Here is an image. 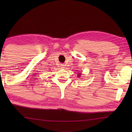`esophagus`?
I'll return each instance as SVG.
<instances>
[{"mask_svg":"<svg viewBox=\"0 0 132 132\" xmlns=\"http://www.w3.org/2000/svg\"><path fill=\"white\" fill-rule=\"evenodd\" d=\"M65 64H61V68H62V69H64V68H65Z\"/></svg>","mask_w":132,"mask_h":132,"instance_id":"34e87169","label":"esophagus"}]
</instances>
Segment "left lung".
Wrapping results in <instances>:
<instances>
[{
  "label": "left lung",
  "mask_w": 132,
  "mask_h": 132,
  "mask_svg": "<svg viewBox=\"0 0 132 132\" xmlns=\"http://www.w3.org/2000/svg\"><path fill=\"white\" fill-rule=\"evenodd\" d=\"M80 73H79V75H77V77H80Z\"/></svg>",
  "instance_id": "1"
}]
</instances>
